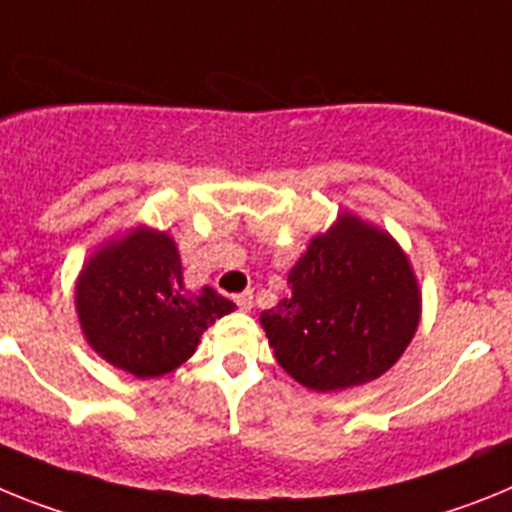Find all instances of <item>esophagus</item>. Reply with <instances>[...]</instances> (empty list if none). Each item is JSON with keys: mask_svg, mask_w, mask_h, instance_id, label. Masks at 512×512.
<instances>
[{"mask_svg": "<svg viewBox=\"0 0 512 512\" xmlns=\"http://www.w3.org/2000/svg\"><path fill=\"white\" fill-rule=\"evenodd\" d=\"M234 304H237L242 311H250L252 309V291L237 293V296H234Z\"/></svg>", "mask_w": 512, "mask_h": 512, "instance_id": "1", "label": "esophagus"}]
</instances>
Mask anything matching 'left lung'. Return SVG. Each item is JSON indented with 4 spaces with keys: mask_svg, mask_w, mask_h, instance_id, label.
<instances>
[{
    "mask_svg": "<svg viewBox=\"0 0 512 512\" xmlns=\"http://www.w3.org/2000/svg\"><path fill=\"white\" fill-rule=\"evenodd\" d=\"M275 361L314 391L379 379L420 324L415 270L391 234L340 213L288 273L286 299L262 311Z\"/></svg>",
    "mask_w": 512,
    "mask_h": 512,
    "instance_id": "1",
    "label": "left lung"
}]
</instances>
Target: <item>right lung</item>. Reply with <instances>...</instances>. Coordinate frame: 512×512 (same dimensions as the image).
<instances>
[{
    "label": "right lung",
    "instance_id": "right-lung-1",
    "mask_svg": "<svg viewBox=\"0 0 512 512\" xmlns=\"http://www.w3.org/2000/svg\"><path fill=\"white\" fill-rule=\"evenodd\" d=\"M74 304L92 350L136 379L175 371L208 324L237 309L208 286L188 291L175 239L149 226L110 239L84 262Z\"/></svg>",
    "mask_w": 512,
    "mask_h": 512
}]
</instances>
